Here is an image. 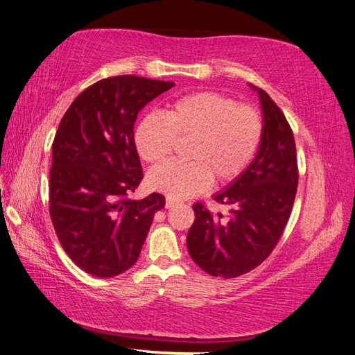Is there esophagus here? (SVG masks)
I'll list each match as a JSON object with an SVG mask.
<instances>
[{
  "label": "esophagus",
  "mask_w": 355,
  "mask_h": 355,
  "mask_svg": "<svg viewBox=\"0 0 355 355\" xmlns=\"http://www.w3.org/2000/svg\"><path fill=\"white\" fill-rule=\"evenodd\" d=\"M180 202L178 199H173V198H167V202H165V208H173L176 207V205H179Z\"/></svg>",
  "instance_id": "1"
}]
</instances>
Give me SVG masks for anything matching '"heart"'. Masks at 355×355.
Wrapping results in <instances>:
<instances>
[{"mask_svg": "<svg viewBox=\"0 0 355 355\" xmlns=\"http://www.w3.org/2000/svg\"><path fill=\"white\" fill-rule=\"evenodd\" d=\"M264 132L257 107L220 92L202 91L173 101L165 115L148 114L133 133L137 152L147 164L167 159L176 141H193L190 162H165L148 173L152 190L173 199L207 191L212 179L230 184L254 161Z\"/></svg>", "mask_w": 355, "mask_h": 355, "instance_id": "1", "label": "heart"}]
</instances>
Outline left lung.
<instances>
[{"label":"left lung","mask_w":355,"mask_h":355,"mask_svg":"<svg viewBox=\"0 0 355 355\" xmlns=\"http://www.w3.org/2000/svg\"><path fill=\"white\" fill-rule=\"evenodd\" d=\"M264 132L259 150L248 170L214 196L230 214L214 216L198 202L187 246L202 270L225 279L255 269L272 254L290 218L299 170L293 130L284 112L264 89H258Z\"/></svg>","instance_id":"8db88e82"}]
</instances>
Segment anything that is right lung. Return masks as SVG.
Wrapping results in <instances>:
<instances>
[{
	"instance_id": "add662e5",
	"label": "right lung",
	"mask_w": 355,
	"mask_h": 355,
	"mask_svg": "<svg viewBox=\"0 0 355 355\" xmlns=\"http://www.w3.org/2000/svg\"><path fill=\"white\" fill-rule=\"evenodd\" d=\"M173 82L139 76L101 78L71 103L53 141L49 207L58 239L73 263L112 278L137 263L165 198L133 200L144 178L133 124Z\"/></svg>"
}]
</instances>
